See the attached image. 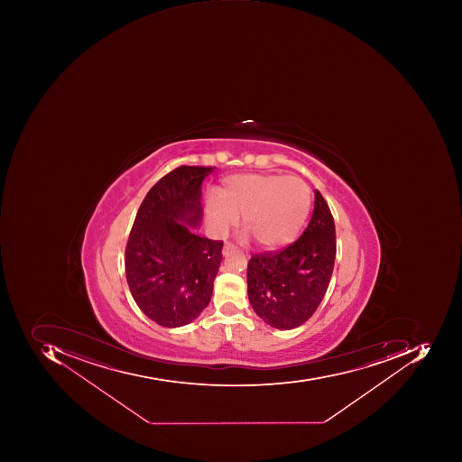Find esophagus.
Listing matches in <instances>:
<instances>
[{"instance_id": "1", "label": "esophagus", "mask_w": 462, "mask_h": 462, "mask_svg": "<svg viewBox=\"0 0 462 462\" xmlns=\"http://www.w3.org/2000/svg\"><path fill=\"white\" fill-rule=\"evenodd\" d=\"M233 250H236L235 245H232V243H225L224 250H222V253H224V255H227V254L232 253Z\"/></svg>"}]
</instances>
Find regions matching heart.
I'll list each match as a JSON object with an SVG mask.
<instances>
[{"instance_id":"heart-1","label":"heart","mask_w":462,"mask_h":462,"mask_svg":"<svg viewBox=\"0 0 462 462\" xmlns=\"http://www.w3.org/2000/svg\"><path fill=\"white\" fill-rule=\"evenodd\" d=\"M311 194L297 176L236 175L225 181L219 196L207 201V217L225 232L242 215L245 238L263 248H276L296 237L310 211Z\"/></svg>"}]
</instances>
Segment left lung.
<instances>
[{"label":"left lung","instance_id":"1","mask_svg":"<svg viewBox=\"0 0 462 462\" xmlns=\"http://www.w3.org/2000/svg\"><path fill=\"white\" fill-rule=\"evenodd\" d=\"M335 258V220L315 190L314 212L301 237L282 250L254 254L248 261V300L254 311L276 329H294L307 322L325 297Z\"/></svg>","mask_w":462,"mask_h":462}]
</instances>
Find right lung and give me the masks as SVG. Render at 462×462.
I'll use <instances>...</instances> for the list:
<instances>
[{
	"instance_id": "right-lung-1",
	"label": "right lung",
	"mask_w": 462,
	"mask_h": 462,
	"mask_svg": "<svg viewBox=\"0 0 462 462\" xmlns=\"http://www.w3.org/2000/svg\"><path fill=\"white\" fill-rule=\"evenodd\" d=\"M212 166L181 165L151 188L133 222L125 271L140 310L165 328L193 322L209 304L224 242L194 235L201 183Z\"/></svg>"
}]
</instances>
